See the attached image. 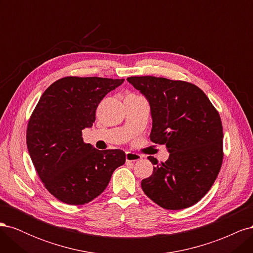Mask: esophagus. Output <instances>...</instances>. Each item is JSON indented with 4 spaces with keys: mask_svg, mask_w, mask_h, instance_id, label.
<instances>
[{
    "mask_svg": "<svg viewBox=\"0 0 253 253\" xmlns=\"http://www.w3.org/2000/svg\"><path fill=\"white\" fill-rule=\"evenodd\" d=\"M142 158L141 155L137 154V153H133V152H126V160L127 163H133V162H137V160H140Z\"/></svg>",
    "mask_w": 253,
    "mask_h": 253,
    "instance_id": "esophagus-1",
    "label": "esophagus"
}]
</instances>
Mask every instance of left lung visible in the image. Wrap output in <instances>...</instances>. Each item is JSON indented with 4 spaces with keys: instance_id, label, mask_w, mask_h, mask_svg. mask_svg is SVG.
I'll use <instances>...</instances> for the list:
<instances>
[{
    "instance_id": "left-lung-1",
    "label": "left lung",
    "mask_w": 253,
    "mask_h": 253,
    "mask_svg": "<svg viewBox=\"0 0 253 253\" xmlns=\"http://www.w3.org/2000/svg\"><path fill=\"white\" fill-rule=\"evenodd\" d=\"M128 83L150 102L152 142L165 144L169 159L155 165L141 181L149 198L167 210L189 208L208 193L223 164V126L204 91L187 81L153 76L129 77Z\"/></svg>"
}]
</instances>
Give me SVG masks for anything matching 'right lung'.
<instances>
[{
	"label": "right lung",
	"mask_w": 253,
	"mask_h": 253,
	"mask_svg": "<svg viewBox=\"0 0 253 253\" xmlns=\"http://www.w3.org/2000/svg\"><path fill=\"white\" fill-rule=\"evenodd\" d=\"M124 81L68 76L50 84L36 105L27 125V149L38 176L57 200L89 203L126 163L124 151H100L82 139V129L95 122L98 104Z\"/></svg>",
	"instance_id": "1"
}]
</instances>
